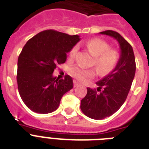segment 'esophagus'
I'll use <instances>...</instances> for the list:
<instances>
[{
	"label": "esophagus",
	"instance_id": "esophagus-1",
	"mask_svg": "<svg viewBox=\"0 0 149 149\" xmlns=\"http://www.w3.org/2000/svg\"><path fill=\"white\" fill-rule=\"evenodd\" d=\"M73 84H74V87H76V86H77L79 85V83H78L77 80H74V81H73Z\"/></svg>",
	"mask_w": 149,
	"mask_h": 149
}]
</instances>
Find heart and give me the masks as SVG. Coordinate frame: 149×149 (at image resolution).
<instances>
[{
	"label": "heart",
	"instance_id": "1",
	"mask_svg": "<svg viewBox=\"0 0 149 149\" xmlns=\"http://www.w3.org/2000/svg\"><path fill=\"white\" fill-rule=\"evenodd\" d=\"M86 47L93 56H95L93 64L100 74L106 75L112 72L118 65L120 59V54L117 50L112 49L108 43L103 39L92 38L86 42ZM78 50V46L75 45L69 52V57L73 58ZM72 77L78 80H85L87 78H92L95 75L93 70L84 69L80 66H74L70 70Z\"/></svg>",
	"mask_w": 149,
	"mask_h": 149
}]
</instances>
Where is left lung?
<instances>
[{
  "label": "left lung",
  "instance_id": "1",
  "mask_svg": "<svg viewBox=\"0 0 149 149\" xmlns=\"http://www.w3.org/2000/svg\"><path fill=\"white\" fill-rule=\"evenodd\" d=\"M100 33L118 41L120 53L115 69L96 83L98 86L97 90L88 87L86 95L81 100L82 112L95 120L110 117L122 106L129 93L136 70L132 45L120 34L112 30Z\"/></svg>",
  "mask_w": 149,
  "mask_h": 149
}]
</instances>
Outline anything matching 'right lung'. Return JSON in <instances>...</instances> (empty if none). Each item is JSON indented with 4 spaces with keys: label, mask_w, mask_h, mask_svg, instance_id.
Masks as SVG:
<instances>
[{
    "label": "right lung",
    "mask_w": 149,
    "mask_h": 149,
    "mask_svg": "<svg viewBox=\"0 0 149 149\" xmlns=\"http://www.w3.org/2000/svg\"><path fill=\"white\" fill-rule=\"evenodd\" d=\"M80 40L55 30L41 31L24 45L17 60L18 92L24 104L34 112L52 113L58 108L61 98L73 87L72 77H54L58 64L64 63L67 53Z\"/></svg>",
    "instance_id": "obj_1"
}]
</instances>
